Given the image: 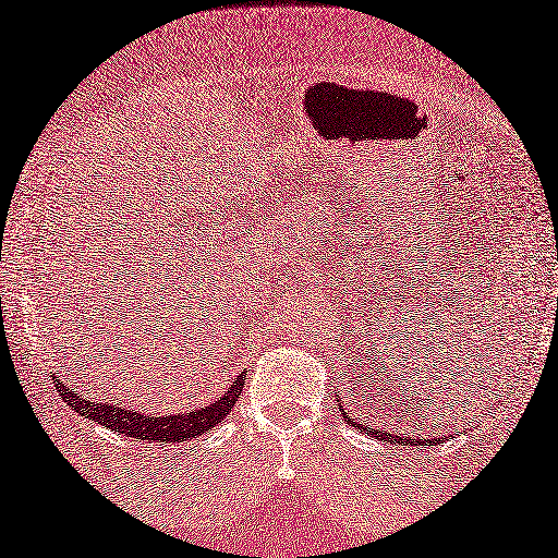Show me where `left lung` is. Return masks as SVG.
<instances>
[{"label": "left lung", "mask_w": 558, "mask_h": 558, "mask_svg": "<svg viewBox=\"0 0 558 558\" xmlns=\"http://www.w3.org/2000/svg\"><path fill=\"white\" fill-rule=\"evenodd\" d=\"M343 418H348V424H353L355 428H360V432H365V426H363V422H353V418H350L345 412H343ZM369 436H377L379 441H389V444H399L402 441L404 446L407 444H412V446H434L436 441L432 438V441H426V438H412V436H395V434H387V432H379V428H373V432H369Z\"/></svg>", "instance_id": "left-lung-1"}]
</instances>
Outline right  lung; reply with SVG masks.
Wrapping results in <instances>:
<instances>
[{
    "label": "right lung",
    "mask_w": 558,
    "mask_h": 558,
    "mask_svg": "<svg viewBox=\"0 0 558 558\" xmlns=\"http://www.w3.org/2000/svg\"><path fill=\"white\" fill-rule=\"evenodd\" d=\"M244 385V375H240L234 383L228 387L218 402L208 404L203 409H193L189 414H171V416H151V414H140L134 409H124L120 404H107V402H93V399H83L81 395H75L73 389H68L61 379H58V395H61L68 407L73 409L85 418H93V422L102 424L112 432L130 436V438H142V441H166V444H175V441H191V438L201 436L205 432H210L215 424H220L225 416L232 412L234 402L242 392Z\"/></svg>",
    "instance_id": "1"
}]
</instances>
